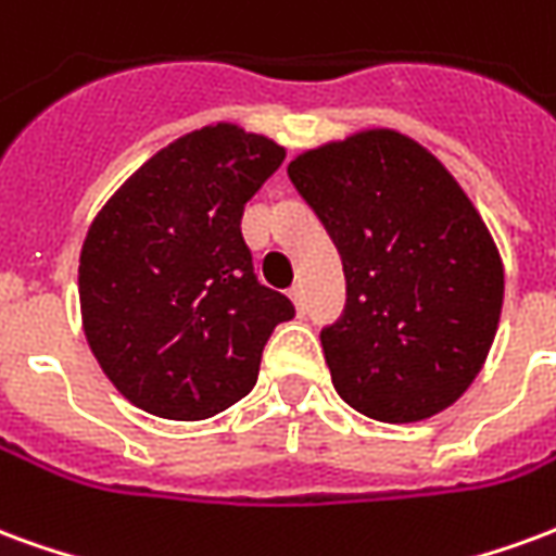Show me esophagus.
<instances>
[{
  "mask_svg": "<svg viewBox=\"0 0 556 556\" xmlns=\"http://www.w3.org/2000/svg\"><path fill=\"white\" fill-rule=\"evenodd\" d=\"M289 298L294 301V306H298V309H303V289H301V286H291Z\"/></svg>",
  "mask_w": 556,
  "mask_h": 556,
  "instance_id": "1",
  "label": "esophagus"
}]
</instances>
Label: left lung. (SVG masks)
Returning <instances> with one entry per match:
<instances>
[{
	"label": "left lung",
	"mask_w": 556,
	"mask_h": 556,
	"mask_svg": "<svg viewBox=\"0 0 556 556\" xmlns=\"http://www.w3.org/2000/svg\"><path fill=\"white\" fill-rule=\"evenodd\" d=\"M289 178L342 255L345 309L321 330L339 396L381 422L450 408L503 306L501 253L473 202L431 151L384 127L303 151Z\"/></svg>",
	"instance_id": "8db88e82"
}]
</instances>
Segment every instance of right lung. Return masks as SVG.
<instances>
[{
	"label": "right lung",
	"instance_id": "obj_1",
	"mask_svg": "<svg viewBox=\"0 0 556 556\" xmlns=\"http://www.w3.org/2000/svg\"><path fill=\"white\" fill-rule=\"evenodd\" d=\"M286 148L207 125L142 163L91 223L79 309L115 390L163 419H207L255 387L265 342L294 318L253 270L243 205Z\"/></svg>",
	"mask_w": 556,
	"mask_h": 556
}]
</instances>
